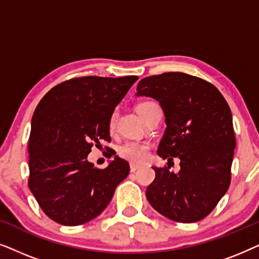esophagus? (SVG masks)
Here are the masks:
<instances>
[{"label":"esophagus","mask_w":259,"mask_h":259,"mask_svg":"<svg viewBox=\"0 0 259 259\" xmlns=\"http://www.w3.org/2000/svg\"><path fill=\"white\" fill-rule=\"evenodd\" d=\"M130 168H131V172H136L138 168H140V166L139 165H136V164H131Z\"/></svg>","instance_id":"1"}]
</instances>
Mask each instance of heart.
<instances>
[{"mask_svg": "<svg viewBox=\"0 0 259 259\" xmlns=\"http://www.w3.org/2000/svg\"><path fill=\"white\" fill-rule=\"evenodd\" d=\"M153 104L152 101H145L141 102V104L138 106V112L144 109L146 106ZM116 120V112H113L111 115V119H109V128L113 130L115 125ZM150 144L147 143H140V141H126L125 144H122L121 146L119 147V155L122 157L126 160L132 161L134 164H139V162H143L145 159L148 157V153H150Z\"/></svg>", "mask_w": 259, "mask_h": 259, "instance_id": "obj_1", "label": "heart"}]
</instances>
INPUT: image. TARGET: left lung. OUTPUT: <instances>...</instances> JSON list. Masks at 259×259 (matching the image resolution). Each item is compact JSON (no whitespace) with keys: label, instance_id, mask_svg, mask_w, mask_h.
Wrapping results in <instances>:
<instances>
[{"label":"left lung","instance_id":"left-lung-1","mask_svg":"<svg viewBox=\"0 0 259 259\" xmlns=\"http://www.w3.org/2000/svg\"><path fill=\"white\" fill-rule=\"evenodd\" d=\"M136 95L155 99L164 111L166 128L159 157L180 159L178 173L153 167L148 203L171 221H201L231 182L236 138L228 102L212 83L179 72L145 77Z\"/></svg>","mask_w":259,"mask_h":259}]
</instances>
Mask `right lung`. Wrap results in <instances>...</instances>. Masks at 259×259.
<instances>
[{
	"label": "right lung",
	"instance_id": "add662e5",
	"mask_svg": "<svg viewBox=\"0 0 259 259\" xmlns=\"http://www.w3.org/2000/svg\"><path fill=\"white\" fill-rule=\"evenodd\" d=\"M138 76L76 77L38 102L28 141V186L61 225H81L107 207L130 165L118 155L104 169L87 160L93 144L111 141L109 119Z\"/></svg>",
	"mask_w": 259,
	"mask_h": 259
}]
</instances>
